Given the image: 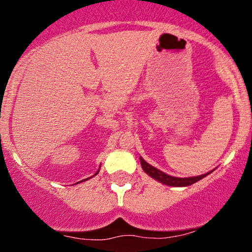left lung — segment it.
I'll return each mask as SVG.
<instances>
[{
  "label": "left lung",
  "mask_w": 252,
  "mask_h": 252,
  "mask_svg": "<svg viewBox=\"0 0 252 252\" xmlns=\"http://www.w3.org/2000/svg\"><path fill=\"white\" fill-rule=\"evenodd\" d=\"M140 161H141V166H142V169L149 176H152L153 179H155V180L161 182V184L168 185V186H173V187L189 186V185H192L196 181L201 180L202 178H205V176L209 175L211 173V172H209V173H206V174H202V175L190 176V178H176V176H170L168 174H166V173L161 172L160 169L155 168V167H153L152 164L146 162L142 158H140Z\"/></svg>",
  "instance_id": "obj_1"
}]
</instances>
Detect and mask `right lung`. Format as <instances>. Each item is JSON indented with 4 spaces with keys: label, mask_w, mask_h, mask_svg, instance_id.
Wrapping results in <instances>:
<instances>
[{
    "label": "right lung",
    "mask_w": 252,
    "mask_h": 252,
    "mask_svg": "<svg viewBox=\"0 0 252 252\" xmlns=\"http://www.w3.org/2000/svg\"><path fill=\"white\" fill-rule=\"evenodd\" d=\"M98 172H99V169H98ZM98 172H97L96 174H94V175H97V174H98ZM88 179H89V178H88ZM88 179H85V180H88ZM79 182H83V181H79Z\"/></svg>",
    "instance_id": "right-lung-1"
}]
</instances>
